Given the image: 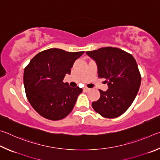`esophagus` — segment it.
<instances>
[{
    "mask_svg": "<svg viewBox=\"0 0 160 160\" xmlns=\"http://www.w3.org/2000/svg\"><path fill=\"white\" fill-rule=\"evenodd\" d=\"M83 90L85 91V92H89V91H90V88H85L83 89Z\"/></svg>",
    "mask_w": 160,
    "mask_h": 160,
    "instance_id": "1",
    "label": "esophagus"
}]
</instances>
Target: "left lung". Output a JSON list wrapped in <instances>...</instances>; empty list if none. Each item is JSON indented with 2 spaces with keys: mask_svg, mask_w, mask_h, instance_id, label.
I'll return each instance as SVG.
<instances>
[{
  "mask_svg": "<svg viewBox=\"0 0 160 160\" xmlns=\"http://www.w3.org/2000/svg\"><path fill=\"white\" fill-rule=\"evenodd\" d=\"M86 53L95 61L98 77L105 78L109 89L99 90L100 97L92 106L103 117L113 118L126 112L138 92L141 75L131 54L115 47H103Z\"/></svg>",
  "mask_w": 160,
  "mask_h": 160,
  "instance_id": "obj_1",
  "label": "left lung"
}]
</instances>
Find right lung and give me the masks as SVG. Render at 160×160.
<instances>
[{"mask_svg":"<svg viewBox=\"0 0 160 160\" xmlns=\"http://www.w3.org/2000/svg\"><path fill=\"white\" fill-rule=\"evenodd\" d=\"M84 53L49 48L37 53L26 66L23 77L26 96L43 117L61 120L73 109L82 89L70 88L63 80L66 74H70L75 60Z\"/></svg>","mask_w":160,"mask_h":160,"instance_id":"right-lung-1","label":"right lung"}]
</instances>
